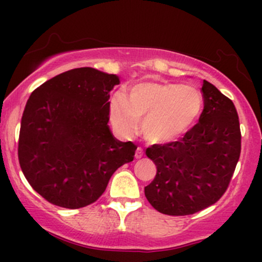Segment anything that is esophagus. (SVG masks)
I'll return each instance as SVG.
<instances>
[{
	"label": "esophagus",
	"instance_id": "esophagus-1",
	"mask_svg": "<svg viewBox=\"0 0 262 262\" xmlns=\"http://www.w3.org/2000/svg\"><path fill=\"white\" fill-rule=\"evenodd\" d=\"M143 155H144V151H143V149L141 148H138L137 150H135V159H140V158H143Z\"/></svg>",
	"mask_w": 262,
	"mask_h": 262
}]
</instances>
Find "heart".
<instances>
[{
    "label": "heart",
    "instance_id": "obj_1",
    "mask_svg": "<svg viewBox=\"0 0 262 262\" xmlns=\"http://www.w3.org/2000/svg\"><path fill=\"white\" fill-rule=\"evenodd\" d=\"M203 108L197 89L179 83L141 81L127 92L114 93L110 102L113 128L123 137L130 135L141 121V133L150 143H169L196 123Z\"/></svg>",
    "mask_w": 262,
    "mask_h": 262
}]
</instances>
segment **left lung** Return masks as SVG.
Returning a JSON list of instances; mask_svg holds the SVG:
<instances>
[{"label":"left lung","mask_w":262,"mask_h":262,"mask_svg":"<svg viewBox=\"0 0 262 262\" xmlns=\"http://www.w3.org/2000/svg\"><path fill=\"white\" fill-rule=\"evenodd\" d=\"M202 92L204 108L197 124L181 140L146 149L156 176L144 192L164 214H193L214 204L239 161L242 134L235 106L206 80Z\"/></svg>","instance_id":"left-lung-1"}]
</instances>
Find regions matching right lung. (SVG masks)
<instances>
[{"instance_id":"1","label":"right lung","mask_w":262,"mask_h":262,"mask_svg":"<svg viewBox=\"0 0 262 262\" xmlns=\"http://www.w3.org/2000/svg\"><path fill=\"white\" fill-rule=\"evenodd\" d=\"M119 76L93 68L56 75L32 92L20 121L18 159L29 185L48 202L82 208L97 201L137 146L108 127L110 92Z\"/></svg>"}]
</instances>
